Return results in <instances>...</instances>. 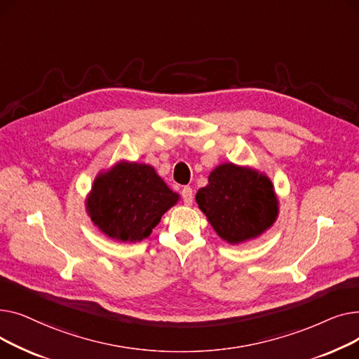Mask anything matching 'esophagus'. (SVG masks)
<instances>
[{"mask_svg":"<svg viewBox=\"0 0 359 359\" xmlns=\"http://www.w3.org/2000/svg\"><path fill=\"white\" fill-rule=\"evenodd\" d=\"M182 198H183V202L184 205H192L194 202V191L191 186H184L182 189Z\"/></svg>","mask_w":359,"mask_h":359,"instance_id":"esophagus-1","label":"esophagus"}]
</instances>
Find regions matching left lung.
Wrapping results in <instances>:
<instances>
[{"label": "left lung", "instance_id": "8db88e82", "mask_svg": "<svg viewBox=\"0 0 359 359\" xmlns=\"http://www.w3.org/2000/svg\"><path fill=\"white\" fill-rule=\"evenodd\" d=\"M196 202L217 234L231 244L262 234L278 215L271 180L256 170L221 164L196 194Z\"/></svg>", "mask_w": 359, "mask_h": 359}]
</instances>
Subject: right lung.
Listing matches in <instances>:
<instances>
[{"instance_id": "1", "label": "right lung", "mask_w": 359, "mask_h": 359, "mask_svg": "<svg viewBox=\"0 0 359 359\" xmlns=\"http://www.w3.org/2000/svg\"><path fill=\"white\" fill-rule=\"evenodd\" d=\"M177 199V194L168 189L153 167L121 163L94 180L87 211L109 237L141 241Z\"/></svg>"}]
</instances>
